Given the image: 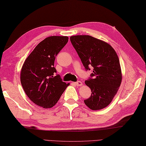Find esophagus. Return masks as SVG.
<instances>
[{"label": "esophagus", "mask_w": 146, "mask_h": 146, "mask_svg": "<svg viewBox=\"0 0 146 146\" xmlns=\"http://www.w3.org/2000/svg\"><path fill=\"white\" fill-rule=\"evenodd\" d=\"M75 84H76V85L77 86H82V82L80 81H77L75 83Z\"/></svg>", "instance_id": "esophagus-1"}]
</instances>
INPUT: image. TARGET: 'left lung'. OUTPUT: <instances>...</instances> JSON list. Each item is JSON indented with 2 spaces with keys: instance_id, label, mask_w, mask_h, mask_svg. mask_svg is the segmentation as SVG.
<instances>
[{
  "instance_id": "8db88e82",
  "label": "left lung",
  "mask_w": 146,
  "mask_h": 146,
  "mask_svg": "<svg viewBox=\"0 0 146 146\" xmlns=\"http://www.w3.org/2000/svg\"><path fill=\"white\" fill-rule=\"evenodd\" d=\"M70 40L85 69L93 68L91 77L85 82L92 90L85 104L94 111L105 108L115 96L122 79L115 51L108 43L90 35H74Z\"/></svg>"
}]
</instances>
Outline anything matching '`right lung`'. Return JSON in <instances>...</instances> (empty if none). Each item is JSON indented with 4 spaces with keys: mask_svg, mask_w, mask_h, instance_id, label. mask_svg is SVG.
I'll return each mask as SVG.
<instances>
[{
    "mask_svg": "<svg viewBox=\"0 0 146 146\" xmlns=\"http://www.w3.org/2000/svg\"><path fill=\"white\" fill-rule=\"evenodd\" d=\"M67 36L46 37L26 58L21 70L20 80L26 95L43 108L53 107L69 84L56 75V55L68 42Z\"/></svg>",
    "mask_w": 146,
    "mask_h": 146,
    "instance_id": "right-lung-1",
    "label": "right lung"
}]
</instances>
